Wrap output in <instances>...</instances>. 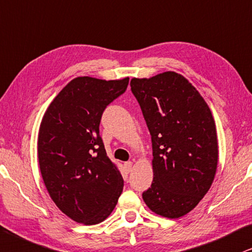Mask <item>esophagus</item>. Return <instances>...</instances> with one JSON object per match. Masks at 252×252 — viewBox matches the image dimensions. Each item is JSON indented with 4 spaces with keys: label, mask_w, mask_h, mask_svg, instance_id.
Here are the masks:
<instances>
[{
    "label": "esophagus",
    "mask_w": 252,
    "mask_h": 252,
    "mask_svg": "<svg viewBox=\"0 0 252 252\" xmlns=\"http://www.w3.org/2000/svg\"><path fill=\"white\" fill-rule=\"evenodd\" d=\"M124 166H126V171L130 172V170H131V167H132V163H131V161H126V163L124 164Z\"/></svg>",
    "instance_id": "esophagus-1"
}]
</instances>
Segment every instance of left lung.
<instances>
[{
    "label": "left lung",
    "instance_id": "1",
    "mask_svg": "<svg viewBox=\"0 0 252 252\" xmlns=\"http://www.w3.org/2000/svg\"><path fill=\"white\" fill-rule=\"evenodd\" d=\"M130 86L152 142L154 181L143 200L156 214L180 218L200 202L214 180L219 150L211 109L176 72L133 78Z\"/></svg>",
    "mask_w": 252,
    "mask_h": 252
}]
</instances>
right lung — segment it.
<instances>
[{
    "label": "right lung",
    "mask_w": 252,
    "mask_h": 252,
    "mask_svg": "<svg viewBox=\"0 0 252 252\" xmlns=\"http://www.w3.org/2000/svg\"><path fill=\"white\" fill-rule=\"evenodd\" d=\"M129 78L79 76L47 108L38 135V160L47 192L75 222L97 224L115 208L123 178L100 136L106 108L126 91Z\"/></svg>",
    "instance_id": "1"
}]
</instances>
